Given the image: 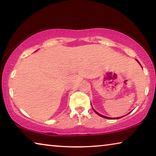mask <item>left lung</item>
<instances>
[{
	"label": "left lung",
	"instance_id": "8db88e82",
	"mask_svg": "<svg viewBox=\"0 0 156 156\" xmlns=\"http://www.w3.org/2000/svg\"><path fill=\"white\" fill-rule=\"evenodd\" d=\"M137 61H138V60H137ZM138 63H139L140 65V63L139 62H138ZM141 67H142V66H141ZM93 110L94 111V112H95V113H96L98 115H100V117H102V118H107V119H112V118L107 117V116H105V115H101V114H100V113H98L97 112H96V111H95V110L94 109V108H93ZM122 118V117H120V118H115V119H119V118Z\"/></svg>",
	"mask_w": 156,
	"mask_h": 156
}]
</instances>
